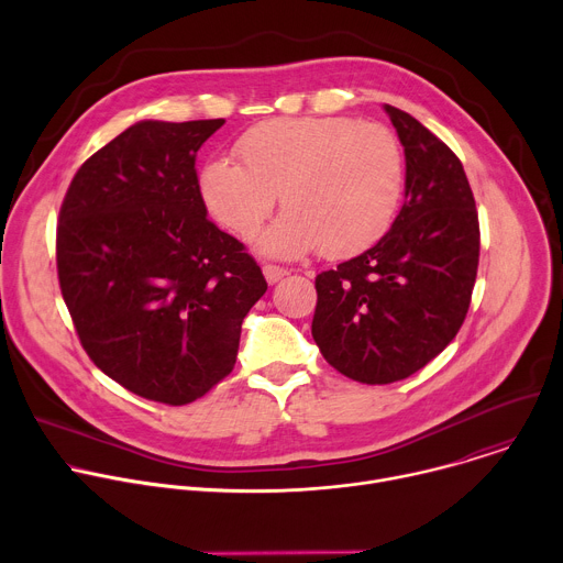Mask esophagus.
Returning <instances> with one entry per match:
<instances>
[{"mask_svg":"<svg viewBox=\"0 0 563 563\" xmlns=\"http://www.w3.org/2000/svg\"><path fill=\"white\" fill-rule=\"evenodd\" d=\"M263 274H265V278H267L269 285H276L280 278L287 276V269L276 267V265H265V267H263Z\"/></svg>","mask_w":563,"mask_h":563,"instance_id":"esophagus-1","label":"esophagus"}]
</instances>
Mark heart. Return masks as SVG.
<instances>
[{
	"mask_svg": "<svg viewBox=\"0 0 563 563\" xmlns=\"http://www.w3.org/2000/svg\"><path fill=\"white\" fill-rule=\"evenodd\" d=\"M243 165L216 157L200 172L209 213L252 238L280 194L287 211L258 238V252L294 261L316 250L356 256L385 235L400 194L404 153L391 131L352 118H276L238 140Z\"/></svg>",
	"mask_w": 563,
	"mask_h": 563,
	"instance_id": "b5f03b06",
	"label": "heart"
}]
</instances>
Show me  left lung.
<instances>
[{"instance_id": "obj_1", "label": "left lung", "mask_w": 563, "mask_h": 563, "mask_svg": "<svg viewBox=\"0 0 563 563\" xmlns=\"http://www.w3.org/2000/svg\"><path fill=\"white\" fill-rule=\"evenodd\" d=\"M406 153V202L361 256L316 276L311 336L347 378L385 385L461 330L478 267V216L461 159L410 113L383 104Z\"/></svg>"}]
</instances>
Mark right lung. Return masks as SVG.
<instances>
[{
    "mask_svg": "<svg viewBox=\"0 0 563 563\" xmlns=\"http://www.w3.org/2000/svg\"><path fill=\"white\" fill-rule=\"evenodd\" d=\"M222 124H131L79 167L59 209L57 276L82 347L122 387L167 406L233 369L243 318L267 291L200 196L196 151Z\"/></svg>",
    "mask_w": 563,
    "mask_h": 563,
    "instance_id": "right-lung-1",
    "label": "right lung"
}]
</instances>
